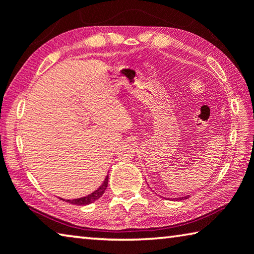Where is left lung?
I'll return each instance as SVG.
<instances>
[{
    "mask_svg": "<svg viewBox=\"0 0 254 254\" xmlns=\"http://www.w3.org/2000/svg\"><path fill=\"white\" fill-rule=\"evenodd\" d=\"M189 196H190V195H188V196H181V198H179L178 200H185V199H188Z\"/></svg>",
    "mask_w": 254,
    "mask_h": 254,
    "instance_id": "1",
    "label": "left lung"
}]
</instances>
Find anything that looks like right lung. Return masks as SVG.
<instances>
[{
    "mask_svg": "<svg viewBox=\"0 0 254 254\" xmlns=\"http://www.w3.org/2000/svg\"><path fill=\"white\" fill-rule=\"evenodd\" d=\"M107 184H108V176H106L105 181H104V183L102 185H100V188L97 189L95 192H92L91 194L87 196H82V198H79V199H74V200H66V202L72 203V204H78V206H86V204L95 202L96 200H98L100 196L104 194V192H105L107 188Z\"/></svg>",
    "mask_w": 254,
    "mask_h": 254,
    "instance_id": "1",
    "label": "right lung"
}]
</instances>
